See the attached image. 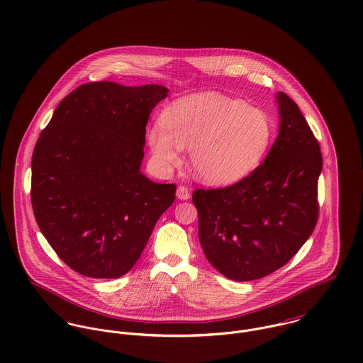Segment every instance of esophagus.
Returning a JSON list of instances; mask_svg holds the SVG:
<instances>
[{
    "label": "esophagus",
    "mask_w": 363,
    "mask_h": 363,
    "mask_svg": "<svg viewBox=\"0 0 363 363\" xmlns=\"http://www.w3.org/2000/svg\"><path fill=\"white\" fill-rule=\"evenodd\" d=\"M177 196H178V199H181V201H186V199L191 198V192H189V189H188L186 186L181 185V186H178V189H177Z\"/></svg>",
    "instance_id": "34e87169"
}]
</instances>
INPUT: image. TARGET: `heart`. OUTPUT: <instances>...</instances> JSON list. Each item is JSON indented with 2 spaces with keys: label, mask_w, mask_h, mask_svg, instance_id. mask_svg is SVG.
Masks as SVG:
<instances>
[{
  "label": "heart",
  "mask_w": 363,
  "mask_h": 363,
  "mask_svg": "<svg viewBox=\"0 0 363 363\" xmlns=\"http://www.w3.org/2000/svg\"><path fill=\"white\" fill-rule=\"evenodd\" d=\"M272 140L268 115L218 92L194 94L172 102L160 125L147 130L155 164L168 169L179 162V147H188L198 178L227 185L251 174Z\"/></svg>",
  "instance_id": "b5f03b06"
}]
</instances>
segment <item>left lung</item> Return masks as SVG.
Returning a JSON list of instances; mask_svg holds the SVG:
<instances>
[{
  "label": "left lung",
  "mask_w": 363,
  "mask_h": 363,
  "mask_svg": "<svg viewBox=\"0 0 363 363\" xmlns=\"http://www.w3.org/2000/svg\"><path fill=\"white\" fill-rule=\"evenodd\" d=\"M278 104L279 135L265 161L230 186L192 194L203 252L233 281L286 265L318 220L320 143L291 98L279 92Z\"/></svg>",
  "instance_id": "8db88e82"
}]
</instances>
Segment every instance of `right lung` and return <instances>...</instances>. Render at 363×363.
Instances as JSON below:
<instances>
[{
    "mask_svg": "<svg viewBox=\"0 0 363 363\" xmlns=\"http://www.w3.org/2000/svg\"><path fill=\"white\" fill-rule=\"evenodd\" d=\"M167 92L155 84H82L63 98L36 142L33 215L79 275L112 279L129 272L175 201V184H155L140 172L145 125Z\"/></svg>",
    "mask_w": 363,
    "mask_h": 363,
    "instance_id": "add662e5",
    "label": "right lung"
}]
</instances>
